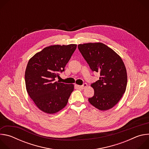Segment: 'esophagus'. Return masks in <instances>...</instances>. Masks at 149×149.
Here are the masks:
<instances>
[{"mask_svg": "<svg viewBox=\"0 0 149 149\" xmlns=\"http://www.w3.org/2000/svg\"><path fill=\"white\" fill-rule=\"evenodd\" d=\"M87 86V84L86 83L83 84V85H82V86H78V87L81 89H84Z\"/></svg>", "mask_w": 149, "mask_h": 149, "instance_id": "1", "label": "esophagus"}]
</instances>
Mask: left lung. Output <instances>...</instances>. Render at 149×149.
<instances>
[{
  "instance_id": "8db88e82",
  "label": "left lung",
  "mask_w": 149,
  "mask_h": 149,
  "mask_svg": "<svg viewBox=\"0 0 149 149\" xmlns=\"http://www.w3.org/2000/svg\"><path fill=\"white\" fill-rule=\"evenodd\" d=\"M78 49L93 72L100 77L91 86L94 90L88 101L98 110H107L120 101L125 91L127 76L121 57L102 43H88L78 45Z\"/></svg>"
}]
</instances>
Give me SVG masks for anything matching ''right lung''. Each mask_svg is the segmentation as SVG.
Instances as JSON below:
<instances>
[{
	"mask_svg": "<svg viewBox=\"0 0 149 149\" xmlns=\"http://www.w3.org/2000/svg\"><path fill=\"white\" fill-rule=\"evenodd\" d=\"M76 48L75 44L52 45L29 59L25 74L26 90L43 112L54 114L67 104L74 85L55 81V78L64 71Z\"/></svg>",
	"mask_w": 149,
	"mask_h": 149,
	"instance_id": "right-lung-1",
	"label": "right lung"
}]
</instances>
